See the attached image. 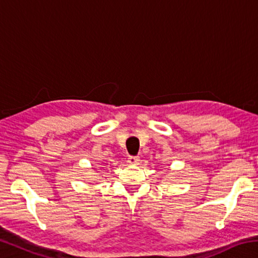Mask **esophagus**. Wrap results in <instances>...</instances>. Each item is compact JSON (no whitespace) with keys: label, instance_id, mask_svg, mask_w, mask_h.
I'll return each instance as SVG.
<instances>
[{"label":"esophagus","instance_id":"1","mask_svg":"<svg viewBox=\"0 0 258 258\" xmlns=\"http://www.w3.org/2000/svg\"><path fill=\"white\" fill-rule=\"evenodd\" d=\"M128 164L130 165H138L139 161H140V158L139 157H134V156H131L128 157Z\"/></svg>","mask_w":258,"mask_h":258}]
</instances>
